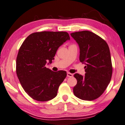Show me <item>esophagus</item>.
Returning a JSON list of instances; mask_svg holds the SVG:
<instances>
[{"label": "esophagus", "mask_w": 125, "mask_h": 125, "mask_svg": "<svg viewBox=\"0 0 125 125\" xmlns=\"http://www.w3.org/2000/svg\"><path fill=\"white\" fill-rule=\"evenodd\" d=\"M67 76L68 77H73V74H72V73H71L70 72H67Z\"/></svg>", "instance_id": "34e87169"}]
</instances>
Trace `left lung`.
Masks as SVG:
<instances>
[{"instance_id":"left-lung-1","label":"left lung","mask_w":125,"mask_h":125,"mask_svg":"<svg viewBox=\"0 0 125 125\" xmlns=\"http://www.w3.org/2000/svg\"><path fill=\"white\" fill-rule=\"evenodd\" d=\"M80 47V61L86 64L85 76L74 74L77 83L73 94L83 100H96L103 94L111 80L112 65L109 47L102 38L90 31L72 33Z\"/></svg>"}]
</instances>
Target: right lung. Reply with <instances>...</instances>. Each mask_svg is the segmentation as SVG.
<instances>
[{"instance_id": "right-lung-1", "label": "right lung", "mask_w": 125, "mask_h": 125, "mask_svg": "<svg viewBox=\"0 0 125 125\" xmlns=\"http://www.w3.org/2000/svg\"><path fill=\"white\" fill-rule=\"evenodd\" d=\"M70 37L66 31H40L28 36L20 47L16 72L25 92L38 101H47L57 94L67 76L64 71L53 72L45 67L51 63L57 49Z\"/></svg>"}]
</instances>
